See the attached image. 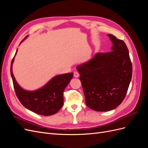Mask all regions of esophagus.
I'll return each instance as SVG.
<instances>
[{
  "label": "esophagus",
  "instance_id": "34e87169",
  "mask_svg": "<svg viewBox=\"0 0 148 148\" xmlns=\"http://www.w3.org/2000/svg\"><path fill=\"white\" fill-rule=\"evenodd\" d=\"M79 73L77 72V71H74V73H73V76H74V77L75 78H78V77H79Z\"/></svg>",
  "mask_w": 148,
  "mask_h": 148
}]
</instances>
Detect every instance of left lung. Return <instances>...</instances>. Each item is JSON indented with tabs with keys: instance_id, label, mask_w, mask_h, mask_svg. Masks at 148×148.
I'll list each match as a JSON object with an SVG mask.
<instances>
[{
	"instance_id": "obj_1",
	"label": "left lung",
	"mask_w": 148,
	"mask_h": 148,
	"mask_svg": "<svg viewBox=\"0 0 148 148\" xmlns=\"http://www.w3.org/2000/svg\"><path fill=\"white\" fill-rule=\"evenodd\" d=\"M107 36L113 44L112 51L98 52L77 67L86 104L99 112L114 109L122 102L132 77V64L126 44L112 34Z\"/></svg>"
}]
</instances>
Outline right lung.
Masks as SVG:
<instances>
[{
  "label": "right lung",
  "instance_id": "1",
  "mask_svg": "<svg viewBox=\"0 0 148 148\" xmlns=\"http://www.w3.org/2000/svg\"><path fill=\"white\" fill-rule=\"evenodd\" d=\"M27 36L22 40L21 43ZM16 52L17 50L15 56ZM15 56L12 60L10 73L16 95L22 105L28 110L41 115L48 116L57 113L63 106V92L72 78L73 73L56 76L41 88L33 91H26L19 86L12 72Z\"/></svg>",
  "mask_w": 148,
  "mask_h": 148
}]
</instances>
